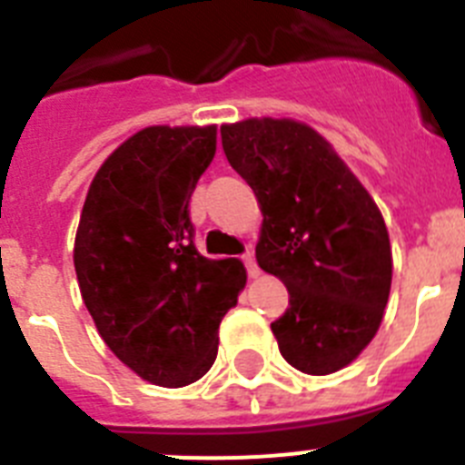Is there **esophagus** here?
Returning <instances> with one entry per match:
<instances>
[{"label":"esophagus","instance_id":"1","mask_svg":"<svg viewBox=\"0 0 465 465\" xmlns=\"http://www.w3.org/2000/svg\"><path fill=\"white\" fill-rule=\"evenodd\" d=\"M242 261H244L246 272H249V277L256 279L258 274H261V268H258V262H256V256H253V252H246L244 256H242Z\"/></svg>","mask_w":465,"mask_h":465}]
</instances>
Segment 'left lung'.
I'll return each instance as SVG.
<instances>
[{"mask_svg":"<svg viewBox=\"0 0 465 465\" xmlns=\"http://www.w3.org/2000/svg\"><path fill=\"white\" fill-rule=\"evenodd\" d=\"M232 170L262 212L256 261L289 289L272 322L279 351L307 375H331L375 338L391 291V244L371 193L331 143L291 118L221 127Z\"/></svg>","mask_w":465,"mask_h":465,"instance_id":"left-lung-1","label":"left lung"}]
</instances>
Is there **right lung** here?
<instances>
[{
  "mask_svg": "<svg viewBox=\"0 0 465 465\" xmlns=\"http://www.w3.org/2000/svg\"><path fill=\"white\" fill-rule=\"evenodd\" d=\"M216 153V125L143 127L97 170L81 212L74 268L106 347L158 386L197 381L244 289L237 258L193 244L188 203Z\"/></svg>",
  "mask_w": 465,
  "mask_h": 465,
  "instance_id": "add662e5",
  "label": "right lung"
}]
</instances>
